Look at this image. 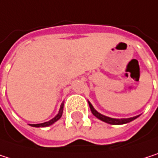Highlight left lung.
<instances>
[{"instance_id": "obj_1", "label": "left lung", "mask_w": 158, "mask_h": 158, "mask_svg": "<svg viewBox=\"0 0 158 158\" xmlns=\"http://www.w3.org/2000/svg\"><path fill=\"white\" fill-rule=\"evenodd\" d=\"M89 106H90V108H91V111L92 113L94 114V116H95L97 118H99L100 120L106 122V123H108V124H111V125H121V124H125V123H129L131 121H132L133 119L137 118L139 116L137 117H133V118H109V117H106V116H104L102 114H100L99 112H97L93 105L89 102Z\"/></svg>"}]
</instances>
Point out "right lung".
Segmentation results:
<instances>
[{"instance_id": "right-lung-1", "label": "right lung", "mask_w": 158, "mask_h": 158, "mask_svg": "<svg viewBox=\"0 0 158 158\" xmlns=\"http://www.w3.org/2000/svg\"><path fill=\"white\" fill-rule=\"evenodd\" d=\"M63 108H64V105L62 104L61 106H60V110L58 112V114L52 118L51 119L50 121H47V122H44V123H40V124H30V126L32 127H36V128H40V127H49L51 125H52L54 122H56L58 119H60V118L62 117V114H63Z\"/></svg>"}]
</instances>
